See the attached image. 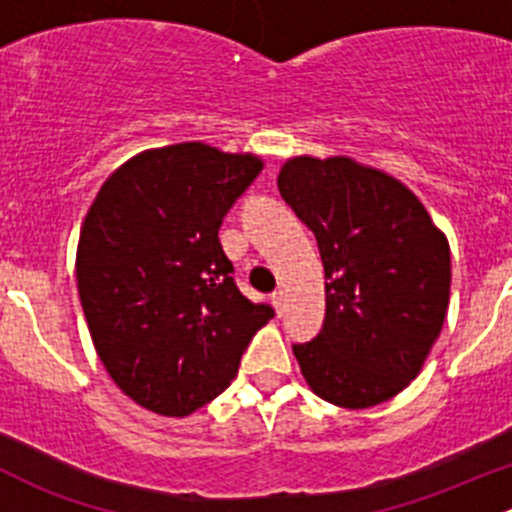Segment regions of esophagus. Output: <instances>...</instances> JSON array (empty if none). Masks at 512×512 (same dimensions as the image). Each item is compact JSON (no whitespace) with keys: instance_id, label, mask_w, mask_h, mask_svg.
Listing matches in <instances>:
<instances>
[{"instance_id":"obj_1","label":"esophagus","mask_w":512,"mask_h":512,"mask_svg":"<svg viewBox=\"0 0 512 512\" xmlns=\"http://www.w3.org/2000/svg\"><path fill=\"white\" fill-rule=\"evenodd\" d=\"M272 304H275V309H277V314H285V307H287V294L282 292V289H277L275 294H272Z\"/></svg>"}]
</instances>
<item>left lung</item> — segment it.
<instances>
[{"instance_id": "1", "label": "left lung", "mask_w": 512, "mask_h": 512, "mask_svg": "<svg viewBox=\"0 0 512 512\" xmlns=\"http://www.w3.org/2000/svg\"><path fill=\"white\" fill-rule=\"evenodd\" d=\"M277 188L314 232L324 324L292 344L317 396L344 409L389 401L421 371L446 319L448 240L406 185L349 158L287 160Z\"/></svg>"}]
</instances>
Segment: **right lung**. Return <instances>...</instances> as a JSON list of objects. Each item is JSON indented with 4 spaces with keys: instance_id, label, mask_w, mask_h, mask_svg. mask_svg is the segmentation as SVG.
<instances>
[{
    "instance_id": "1",
    "label": "right lung",
    "mask_w": 512,
    "mask_h": 512,
    "mask_svg": "<svg viewBox=\"0 0 512 512\" xmlns=\"http://www.w3.org/2000/svg\"><path fill=\"white\" fill-rule=\"evenodd\" d=\"M260 170L255 156L178 143L131 158L98 190L76 255L81 307L106 371L143 409L210 404L275 317L237 289L218 240Z\"/></svg>"
}]
</instances>
